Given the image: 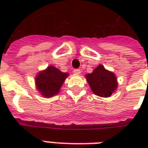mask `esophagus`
I'll return each mask as SVG.
<instances>
[{
    "label": "esophagus",
    "instance_id": "1",
    "mask_svg": "<svg viewBox=\"0 0 148 148\" xmlns=\"http://www.w3.org/2000/svg\"><path fill=\"white\" fill-rule=\"evenodd\" d=\"M74 74H76V75H79V74H81V71L79 70V69H75V70H74Z\"/></svg>",
    "mask_w": 148,
    "mask_h": 148
}]
</instances>
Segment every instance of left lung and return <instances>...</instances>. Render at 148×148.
<instances>
[{"instance_id": "8db88e82", "label": "left lung", "mask_w": 148, "mask_h": 148, "mask_svg": "<svg viewBox=\"0 0 148 148\" xmlns=\"http://www.w3.org/2000/svg\"><path fill=\"white\" fill-rule=\"evenodd\" d=\"M86 78L92 92L97 96L109 97L117 89L116 76L101 64L98 65L91 74H87Z\"/></svg>"}]
</instances>
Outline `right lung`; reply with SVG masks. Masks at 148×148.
<instances>
[{
  "mask_svg": "<svg viewBox=\"0 0 148 148\" xmlns=\"http://www.w3.org/2000/svg\"><path fill=\"white\" fill-rule=\"evenodd\" d=\"M69 76L54 66H48L47 69L39 71L35 78L36 90L45 97H52L58 94L62 84Z\"/></svg>",
  "mask_w": 148,
  "mask_h": 148,
  "instance_id": "right-lung-1",
  "label": "right lung"
}]
</instances>
